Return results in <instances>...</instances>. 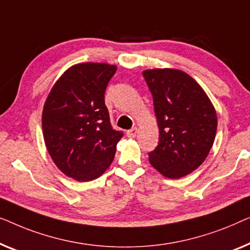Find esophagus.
Returning <instances> with one entry per match:
<instances>
[{
	"label": "esophagus",
	"mask_w": 250,
	"mask_h": 250,
	"mask_svg": "<svg viewBox=\"0 0 250 250\" xmlns=\"http://www.w3.org/2000/svg\"><path fill=\"white\" fill-rule=\"evenodd\" d=\"M137 132H138L137 128H132V129H130V130H128V131H126V136H128L129 138H135Z\"/></svg>",
	"instance_id": "obj_1"
}]
</instances>
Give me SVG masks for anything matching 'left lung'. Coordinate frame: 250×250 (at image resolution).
I'll return each mask as SVG.
<instances>
[{
	"label": "left lung",
	"mask_w": 250,
	"mask_h": 250,
	"mask_svg": "<svg viewBox=\"0 0 250 250\" xmlns=\"http://www.w3.org/2000/svg\"><path fill=\"white\" fill-rule=\"evenodd\" d=\"M153 95L160 130L149 163L162 175L179 179L195 171L212 148L217 117L212 102L196 80L178 69L143 71Z\"/></svg>",
	"instance_id": "left-lung-1"
}]
</instances>
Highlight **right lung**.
I'll list each match as a JSON object with an SVG mask.
<instances>
[{
	"mask_svg": "<svg viewBox=\"0 0 250 250\" xmlns=\"http://www.w3.org/2000/svg\"><path fill=\"white\" fill-rule=\"evenodd\" d=\"M117 65L79 63L63 72L45 101L44 142L61 172L91 181L107 170L124 133L112 128L104 94Z\"/></svg>",
	"mask_w": 250,
	"mask_h": 250,
	"instance_id": "add662e5",
	"label": "right lung"
}]
</instances>
